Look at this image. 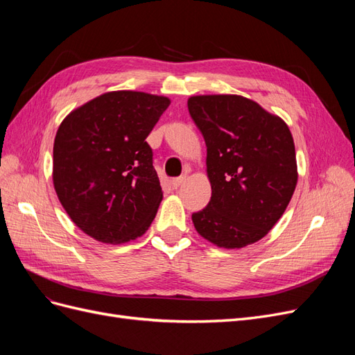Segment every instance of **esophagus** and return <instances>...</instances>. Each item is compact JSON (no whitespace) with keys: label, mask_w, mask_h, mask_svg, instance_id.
Here are the masks:
<instances>
[{"label":"esophagus","mask_w":355,"mask_h":355,"mask_svg":"<svg viewBox=\"0 0 355 355\" xmlns=\"http://www.w3.org/2000/svg\"><path fill=\"white\" fill-rule=\"evenodd\" d=\"M187 180V173H184L182 176H179V178H175L173 180H171V187H173L175 189H178L182 184H184V182Z\"/></svg>","instance_id":"34e87169"}]
</instances>
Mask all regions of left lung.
Wrapping results in <instances>:
<instances>
[{
	"label": "left lung",
	"instance_id": "left-lung-1",
	"mask_svg": "<svg viewBox=\"0 0 355 355\" xmlns=\"http://www.w3.org/2000/svg\"><path fill=\"white\" fill-rule=\"evenodd\" d=\"M188 111L207 146L211 198L192 214L197 232L223 249L263 239L297 184L292 133L280 116L237 94L191 96Z\"/></svg>",
	"mask_w": 355,
	"mask_h": 355
}]
</instances>
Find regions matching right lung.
<instances>
[{"instance_id":"add662e5","label":"right lung","mask_w":355,"mask_h":355,"mask_svg":"<svg viewBox=\"0 0 355 355\" xmlns=\"http://www.w3.org/2000/svg\"><path fill=\"white\" fill-rule=\"evenodd\" d=\"M170 99L144 92H108L73 110L58 128L53 184L77 227L120 244L153 223L163 200L146 137Z\"/></svg>"}]
</instances>
